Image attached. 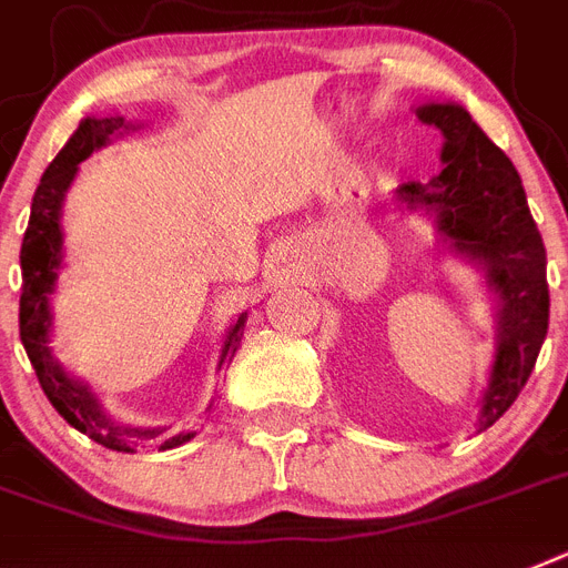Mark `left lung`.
Wrapping results in <instances>:
<instances>
[{"label":"left lung","instance_id":"obj_1","mask_svg":"<svg viewBox=\"0 0 568 568\" xmlns=\"http://www.w3.org/2000/svg\"><path fill=\"white\" fill-rule=\"evenodd\" d=\"M418 119L442 130L444 171L403 182L397 203L433 214L442 241L485 273L496 298V357L481 397L479 433L528 383L548 334L546 246L517 168L458 104H424Z\"/></svg>","mask_w":568,"mask_h":568}]
</instances>
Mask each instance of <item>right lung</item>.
Segmentation results:
<instances>
[{"mask_svg":"<svg viewBox=\"0 0 568 568\" xmlns=\"http://www.w3.org/2000/svg\"><path fill=\"white\" fill-rule=\"evenodd\" d=\"M126 130V121L121 115L110 119H89L81 121L74 130L72 139L65 142L54 162L45 168L40 185L31 200V220H28L26 237H22L20 266H22V295H20V339L26 345V354L34 365L37 379H40L42 392L51 400V406L60 412L65 424H72L78 433L89 435L92 442L104 444L106 449H119V453H135V447L150 438H159L165 433V426H124L101 409L98 397L92 388L81 379L69 377L63 365L54 359L49 348L51 334V304L49 295L54 293V281H58L60 264H63V229H60V214H63V200L69 185L74 182V173L83 159L92 156V150L104 148L112 135ZM243 322L246 313L237 316L229 327L223 351H220V363L232 359L243 336ZM194 433L171 435L162 442L159 449H173L180 444L191 442Z\"/></svg>","mask_w":568,"mask_h":568,"instance_id":"1","label":"right lung"}]
</instances>
